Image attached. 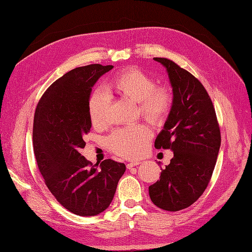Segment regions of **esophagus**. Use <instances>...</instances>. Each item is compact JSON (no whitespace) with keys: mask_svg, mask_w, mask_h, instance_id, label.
<instances>
[{"mask_svg":"<svg viewBox=\"0 0 252 252\" xmlns=\"http://www.w3.org/2000/svg\"><path fill=\"white\" fill-rule=\"evenodd\" d=\"M138 164H140V161H132V162H129V163H127V169H131V168H133V167L138 166Z\"/></svg>","mask_w":252,"mask_h":252,"instance_id":"esophagus-1","label":"esophagus"}]
</instances>
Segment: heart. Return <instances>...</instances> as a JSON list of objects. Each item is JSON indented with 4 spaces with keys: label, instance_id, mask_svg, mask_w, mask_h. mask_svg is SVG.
<instances>
[{
    "label": "heart",
    "instance_id": "obj_1",
    "mask_svg": "<svg viewBox=\"0 0 252 252\" xmlns=\"http://www.w3.org/2000/svg\"><path fill=\"white\" fill-rule=\"evenodd\" d=\"M118 94L137 102V110L147 121L158 124L169 116L173 106V94L167 86H156L153 78L137 68H129L118 74L111 81ZM110 96L102 90L94 91L89 100V114L94 126L107 123ZM151 131L144 125L135 124L115 130L107 137L109 149L125 158H136L146 149Z\"/></svg>",
    "mask_w": 252,
    "mask_h": 252
}]
</instances>
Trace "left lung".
I'll return each instance as SVG.
<instances>
[{"instance_id":"left-lung-1","label":"left lung","mask_w":252,"mask_h":252,"mask_svg":"<svg viewBox=\"0 0 252 252\" xmlns=\"http://www.w3.org/2000/svg\"><path fill=\"white\" fill-rule=\"evenodd\" d=\"M168 72L173 106L154 143L156 149L174 153L149 187L151 201L161 210L177 212L192 205L212 178L221 145L213 102L196 77L167 58L155 57Z\"/></svg>"}]
</instances>
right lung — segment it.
<instances>
[{"instance_id": "add662e5", "label": "right lung", "mask_w": 252, "mask_h": 252, "mask_svg": "<svg viewBox=\"0 0 252 252\" xmlns=\"http://www.w3.org/2000/svg\"><path fill=\"white\" fill-rule=\"evenodd\" d=\"M112 65L76 67L42 94L34 115L33 150L50 192L64 209L78 216H96L114 199L126 170L112 159L93 164L81 155L92 127V88Z\"/></svg>"}]
</instances>
